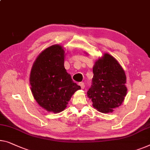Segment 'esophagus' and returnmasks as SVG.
Returning <instances> with one entry per match:
<instances>
[{
  "label": "esophagus",
  "instance_id": "34e87169",
  "mask_svg": "<svg viewBox=\"0 0 150 150\" xmlns=\"http://www.w3.org/2000/svg\"><path fill=\"white\" fill-rule=\"evenodd\" d=\"M79 85L80 86H81V89H83V88H85V84H84V83H83V82H80L79 83Z\"/></svg>",
  "mask_w": 150,
  "mask_h": 150
}]
</instances>
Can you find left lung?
Masks as SVG:
<instances>
[{"label":"left lung","instance_id":"8db88e82","mask_svg":"<svg viewBox=\"0 0 150 150\" xmlns=\"http://www.w3.org/2000/svg\"><path fill=\"white\" fill-rule=\"evenodd\" d=\"M92 85L87 92L92 105L102 113L113 112L122 104L127 95L126 75L117 60L104 53L95 62Z\"/></svg>","mask_w":150,"mask_h":150}]
</instances>
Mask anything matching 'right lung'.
<instances>
[{
  "mask_svg": "<svg viewBox=\"0 0 150 150\" xmlns=\"http://www.w3.org/2000/svg\"><path fill=\"white\" fill-rule=\"evenodd\" d=\"M64 52L59 44L49 46L40 53L31 69L33 98L40 106L53 113L64 110L74 93L81 89L64 68Z\"/></svg>",
  "mask_w": 150,
  "mask_h": 150,
  "instance_id": "obj_1",
  "label": "right lung"
}]
</instances>
